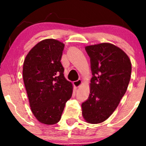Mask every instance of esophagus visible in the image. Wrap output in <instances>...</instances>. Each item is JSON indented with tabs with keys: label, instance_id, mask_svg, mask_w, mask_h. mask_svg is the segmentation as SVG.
Masks as SVG:
<instances>
[{
	"label": "esophagus",
	"instance_id": "34e87169",
	"mask_svg": "<svg viewBox=\"0 0 146 146\" xmlns=\"http://www.w3.org/2000/svg\"><path fill=\"white\" fill-rule=\"evenodd\" d=\"M82 82L81 80L79 79V80H76V81L74 82L73 84H74V86L76 88H78V87H80V86L82 84Z\"/></svg>",
	"mask_w": 146,
	"mask_h": 146
}]
</instances>
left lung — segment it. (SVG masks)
<instances>
[{
  "label": "left lung",
  "mask_w": 146,
  "mask_h": 146,
  "mask_svg": "<svg viewBox=\"0 0 146 146\" xmlns=\"http://www.w3.org/2000/svg\"><path fill=\"white\" fill-rule=\"evenodd\" d=\"M92 77L90 94L82 104V115L90 123L107 119L116 109L130 80L131 65L127 55L110 43L88 46Z\"/></svg>",
  "instance_id": "obj_1"
}]
</instances>
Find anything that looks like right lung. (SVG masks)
<instances>
[{"instance_id":"1","label":"right lung","mask_w":146,"mask_h":146,"mask_svg":"<svg viewBox=\"0 0 146 146\" xmlns=\"http://www.w3.org/2000/svg\"><path fill=\"white\" fill-rule=\"evenodd\" d=\"M64 44L46 39L35 45L23 64V80L33 114L40 122L56 123L72 94V84L64 76L61 58Z\"/></svg>"}]
</instances>
